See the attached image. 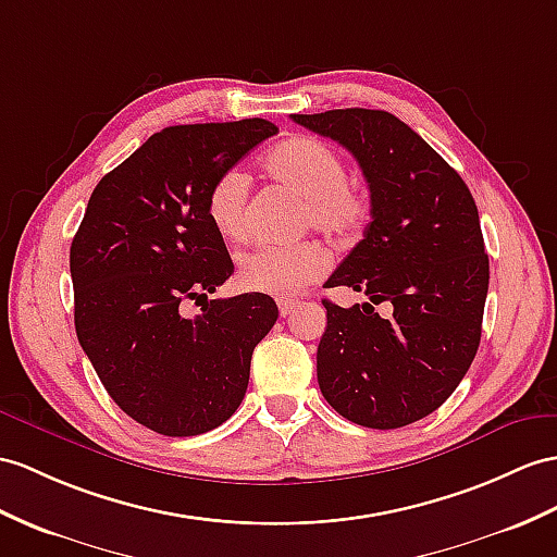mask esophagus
<instances>
[{
  "label": "esophagus",
  "mask_w": 557,
  "mask_h": 557,
  "mask_svg": "<svg viewBox=\"0 0 557 557\" xmlns=\"http://www.w3.org/2000/svg\"><path fill=\"white\" fill-rule=\"evenodd\" d=\"M295 309H297V302H295V300H278V314H281L283 319L290 317Z\"/></svg>",
  "instance_id": "1"
}]
</instances>
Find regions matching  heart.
Wrapping results in <instances>:
<instances>
[{
	"instance_id": "1",
	"label": "heart",
	"mask_w": 557,
	"mask_h": 557,
	"mask_svg": "<svg viewBox=\"0 0 557 557\" xmlns=\"http://www.w3.org/2000/svg\"><path fill=\"white\" fill-rule=\"evenodd\" d=\"M271 180L305 198L302 226L317 228L335 243L355 238L371 212L363 188L349 180L347 162L331 144L314 137H293L271 148L264 158ZM248 176L228 168L212 182L206 210L214 232L226 240L246 234ZM325 269V255L317 243L295 246H255L238 257L236 281L240 288L267 295H293L317 281Z\"/></svg>"
}]
</instances>
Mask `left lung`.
I'll list each match as a JSON object with an SVG mask.
<instances>
[{
    "label": "left lung",
    "mask_w": 557,
    "mask_h": 557,
    "mask_svg": "<svg viewBox=\"0 0 557 557\" xmlns=\"http://www.w3.org/2000/svg\"><path fill=\"white\" fill-rule=\"evenodd\" d=\"M343 144L371 191V224L325 281L363 305L323 300L321 395L347 420L395 430L437 411L478 355L490 290L480 214L460 174L387 111L293 115ZM388 311L376 314V305Z\"/></svg>",
    "instance_id": "1"
}]
</instances>
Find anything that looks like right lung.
<instances>
[{"label": "right lung", "mask_w": 557, "mask_h": 557, "mask_svg": "<svg viewBox=\"0 0 557 557\" xmlns=\"http://www.w3.org/2000/svg\"><path fill=\"white\" fill-rule=\"evenodd\" d=\"M276 132L262 117L156 132L97 184L73 238L77 341L111 399L158 435L232 418L278 319L262 293L208 300L234 262L206 210L216 174ZM188 301L200 315L185 317Z\"/></svg>", "instance_id": "right-lung-1"}]
</instances>
